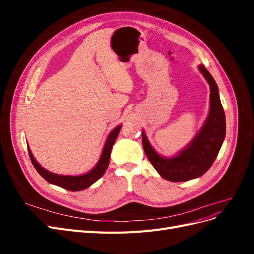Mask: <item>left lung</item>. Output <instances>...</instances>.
<instances>
[{"label":"left lung","instance_id":"8db88e82","mask_svg":"<svg viewBox=\"0 0 254 254\" xmlns=\"http://www.w3.org/2000/svg\"><path fill=\"white\" fill-rule=\"evenodd\" d=\"M198 70L210 86V109L201 128L186 147L172 157L162 156L152 147L142 130L146 156L158 174L172 182L189 181L205 174L216 159L226 136V117L217 84L203 64H199Z\"/></svg>","mask_w":254,"mask_h":254}]
</instances>
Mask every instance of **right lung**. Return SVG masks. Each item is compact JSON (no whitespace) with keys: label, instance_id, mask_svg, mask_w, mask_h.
I'll list each match as a JSON object with an SVG mask.
<instances>
[{"label":"right lung","instance_id":"1","mask_svg":"<svg viewBox=\"0 0 254 254\" xmlns=\"http://www.w3.org/2000/svg\"><path fill=\"white\" fill-rule=\"evenodd\" d=\"M121 128H122V124L118 125L117 127L111 130L105 141L101 157H99L97 163L93 168H92V170L81 175H77V176L58 175L45 170L44 167H42L39 163H38V161L33 156L32 150L29 149V146L27 145L29 158L32 160V163L35 166L37 172L39 173V175H41L42 178H44L49 183L65 189L67 190H72V191L82 190L84 189L91 187L93 183H95L107 171V168H108V165L110 162V156H111L113 144L115 140H117Z\"/></svg>","mask_w":254,"mask_h":254}]
</instances>
